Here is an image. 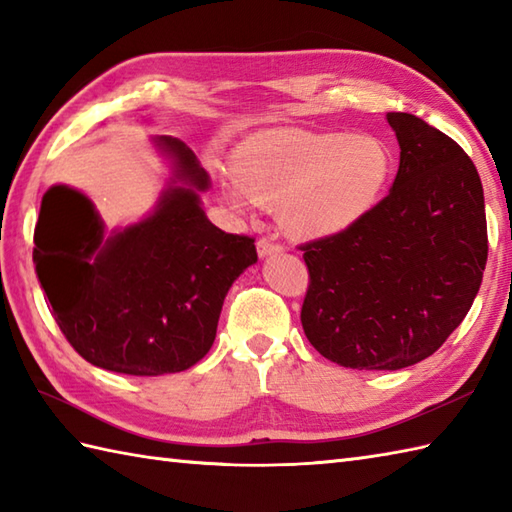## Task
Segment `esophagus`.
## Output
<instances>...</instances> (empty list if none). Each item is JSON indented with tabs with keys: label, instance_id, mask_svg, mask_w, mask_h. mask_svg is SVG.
<instances>
[{
	"label": "esophagus",
	"instance_id": "1",
	"mask_svg": "<svg viewBox=\"0 0 512 512\" xmlns=\"http://www.w3.org/2000/svg\"><path fill=\"white\" fill-rule=\"evenodd\" d=\"M281 248H284V246L273 242V239H270V237L257 239V253H259V257H266V255H270V253H279Z\"/></svg>",
	"mask_w": 512,
	"mask_h": 512
}]
</instances>
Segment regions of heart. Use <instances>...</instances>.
<instances>
[{"mask_svg": "<svg viewBox=\"0 0 512 512\" xmlns=\"http://www.w3.org/2000/svg\"><path fill=\"white\" fill-rule=\"evenodd\" d=\"M226 200L244 209L248 198L284 211L290 233L325 237L361 220L394 173V154L374 134H262L231 158Z\"/></svg>", "mask_w": 512, "mask_h": 512, "instance_id": "obj_1", "label": "heart"}]
</instances>
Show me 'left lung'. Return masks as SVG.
I'll return each mask as SVG.
<instances>
[{
    "label": "left lung",
    "instance_id": "8db88e82",
    "mask_svg": "<svg viewBox=\"0 0 512 512\" xmlns=\"http://www.w3.org/2000/svg\"><path fill=\"white\" fill-rule=\"evenodd\" d=\"M396 180L345 231L301 244L310 284L301 325L314 350L352 369H400L431 356L480 290L488 233L482 180L453 138L389 112Z\"/></svg>",
    "mask_w": 512,
    "mask_h": 512
}]
</instances>
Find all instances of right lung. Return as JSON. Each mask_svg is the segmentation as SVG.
<instances>
[{"mask_svg": "<svg viewBox=\"0 0 512 512\" xmlns=\"http://www.w3.org/2000/svg\"><path fill=\"white\" fill-rule=\"evenodd\" d=\"M171 187L147 220L112 237L83 193L52 187L35 228V270L54 321L85 361L129 376L182 372L211 350L233 281L257 262L255 237L206 220L209 176L178 138Z\"/></svg>", "mask_w": 512, "mask_h": 512, "instance_id": "right-lung-1", "label": "right lung"}]
</instances>
